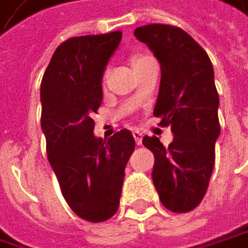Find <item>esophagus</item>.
I'll list each match as a JSON object with an SVG mask.
<instances>
[{
  "label": "esophagus",
  "instance_id": "34e87169",
  "mask_svg": "<svg viewBox=\"0 0 248 248\" xmlns=\"http://www.w3.org/2000/svg\"><path fill=\"white\" fill-rule=\"evenodd\" d=\"M133 138H135L136 145H142V138H143V135H142L139 130H133Z\"/></svg>",
  "mask_w": 248,
  "mask_h": 248
}]
</instances>
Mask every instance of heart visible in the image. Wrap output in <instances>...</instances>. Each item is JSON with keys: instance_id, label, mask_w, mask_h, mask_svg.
<instances>
[{"instance_id": "obj_1", "label": "heart", "mask_w": 248, "mask_h": 248, "mask_svg": "<svg viewBox=\"0 0 248 248\" xmlns=\"http://www.w3.org/2000/svg\"><path fill=\"white\" fill-rule=\"evenodd\" d=\"M146 58H149V57H146V55H138V57H133L132 58V65L135 66V65L140 63L142 61H145Z\"/></svg>"}]
</instances>
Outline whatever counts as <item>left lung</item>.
<instances>
[{
	"label": "left lung",
	"mask_w": 248,
	"mask_h": 248,
	"mask_svg": "<svg viewBox=\"0 0 248 248\" xmlns=\"http://www.w3.org/2000/svg\"><path fill=\"white\" fill-rule=\"evenodd\" d=\"M160 63L162 78L153 115L170 126L173 140L142 143L155 155L152 179L162 204L174 213L193 210L204 197L220 135L218 93L207 52L177 27L150 24L135 30Z\"/></svg>",
	"instance_id": "obj_1"
}]
</instances>
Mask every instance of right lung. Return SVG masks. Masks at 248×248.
Instances as JSON below:
<instances>
[{
  "label": "right lung",
  "mask_w": 248,
  "mask_h": 248,
  "mask_svg": "<svg viewBox=\"0 0 248 248\" xmlns=\"http://www.w3.org/2000/svg\"><path fill=\"white\" fill-rule=\"evenodd\" d=\"M122 32L75 36L54 52L41 82V127L61 191L80 218L99 223L118 212L124 168L135 150L130 130L93 135L105 68Z\"/></svg>",
  "instance_id": "1"
}]
</instances>
